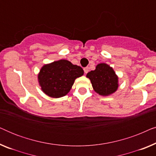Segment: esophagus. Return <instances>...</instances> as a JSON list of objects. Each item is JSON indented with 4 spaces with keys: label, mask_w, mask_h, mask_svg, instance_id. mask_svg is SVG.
Wrapping results in <instances>:
<instances>
[{
    "label": "esophagus",
    "mask_w": 156,
    "mask_h": 156,
    "mask_svg": "<svg viewBox=\"0 0 156 156\" xmlns=\"http://www.w3.org/2000/svg\"><path fill=\"white\" fill-rule=\"evenodd\" d=\"M89 67H87L84 68V73H85V74H87V72H89Z\"/></svg>",
    "instance_id": "obj_1"
}]
</instances>
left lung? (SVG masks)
I'll return each instance as SVG.
<instances>
[{"label": "left lung", "instance_id": "left-lung-1", "mask_svg": "<svg viewBox=\"0 0 156 156\" xmlns=\"http://www.w3.org/2000/svg\"><path fill=\"white\" fill-rule=\"evenodd\" d=\"M95 92L107 97L116 92L119 88V77L114 69L106 63H100L87 74Z\"/></svg>", "mask_w": 156, "mask_h": 156}]
</instances>
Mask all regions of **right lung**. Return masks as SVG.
Instances as JSON below:
<instances>
[{
  "label": "right lung",
  "instance_id": "obj_1",
  "mask_svg": "<svg viewBox=\"0 0 156 156\" xmlns=\"http://www.w3.org/2000/svg\"><path fill=\"white\" fill-rule=\"evenodd\" d=\"M83 74L84 70L80 66L60 59L42 66L37 79L42 91L46 95L60 98L69 92L76 79Z\"/></svg>",
  "mask_w": 156,
  "mask_h": 156
}]
</instances>
